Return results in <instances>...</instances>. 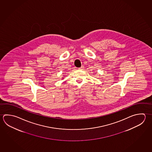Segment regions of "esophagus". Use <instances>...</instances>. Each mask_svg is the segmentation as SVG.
I'll return each mask as SVG.
<instances>
[{
	"label": "esophagus",
	"mask_w": 152,
	"mask_h": 152,
	"mask_svg": "<svg viewBox=\"0 0 152 152\" xmlns=\"http://www.w3.org/2000/svg\"><path fill=\"white\" fill-rule=\"evenodd\" d=\"M83 68H84V67L83 66H81V67H80V68H79L78 69H83Z\"/></svg>",
	"instance_id": "1"
}]
</instances>
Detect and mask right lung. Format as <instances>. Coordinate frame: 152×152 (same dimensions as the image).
Wrapping results in <instances>:
<instances>
[{
	"label": "right lung",
	"instance_id": "right-lung-1",
	"mask_svg": "<svg viewBox=\"0 0 152 152\" xmlns=\"http://www.w3.org/2000/svg\"><path fill=\"white\" fill-rule=\"evenodd\" d=\"M62 78H63V79L64 77H62Z\"/></svg>",
	"mask_w": 152,
	"mask_h": 152
}]
</instances>
